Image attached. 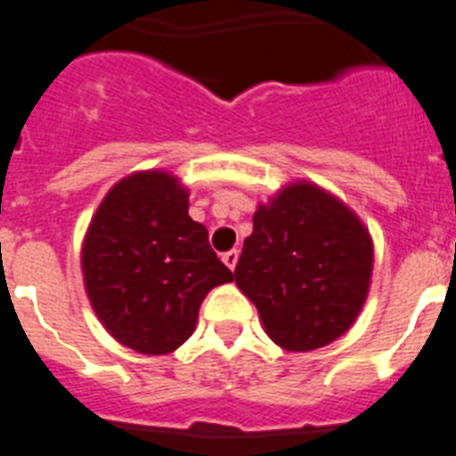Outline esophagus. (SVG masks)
<instances>
[{"mask_svg": "<svg viewBox=\"0 0 456 456\" xmlns=\"http://www.w3.org/2000/svg\"><path fill=\"white\" fill-rule=\"evenodd\" d=\"M221 260H224V263H225V267L232 269V272H235L237 260H240V251H237V248H232V251L224 253V256H221Z\"/></svg>", "mask_w": 456, "mask_h": 456, "instance_id": "esophagus-1", "label": "esophagus"}]
</instances>
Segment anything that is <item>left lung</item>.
Returning <instances> with one entry per match:
<instances>
[{"label": "left lung", "instance_id": "8db88e82", "mask_svg": "<svg viewBox=\"0 0 456 456\" xmlns=\"http://www.w3.org/2000/svg\"><path fill=\"white\" fill-rule=\"evenodd\" d=\"M372 263V237L352 209L317 184L292 183L257 205L235 283L278 347L310 352L356 322Z\"/></svg>", "mask_w": 456, "mask_h": 456}]
</instances>
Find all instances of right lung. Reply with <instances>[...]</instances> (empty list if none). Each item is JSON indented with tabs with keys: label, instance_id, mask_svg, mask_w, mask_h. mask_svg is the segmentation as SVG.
<instances>
[{
	"label": "right lung",
	"instance_id": "right-lung-1",
	"mask_svg": "<svg viewBox=\"0 0 456 456\" xmlns=\"http://www.w3.org/2000/svg\"><path fill=\"white\" fill-rule=\"evenodd\" d=\"M82 273L104 329L148 356L175 352L209 289L232 281L168 171L132 173L109 189L84 237Z\"/></svg>",
	"mask_w": 456,
	"mask_h": 456
}]
</instances>
